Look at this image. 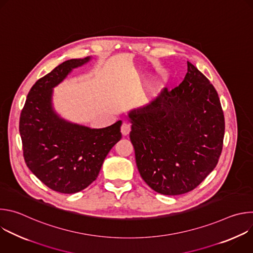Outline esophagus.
<instances>
[{
  "label": "esophagus",
  "instance_id": "1",
  "mask_svg": "<svg viewBox=\"0 0 253 253\" xmlns=\"http://www.w3.org/2000/svg\"><path fill=\"white\" fill-rule=\"evenodd\" d=\"M130 131H131V125L129 123H127V122H123V124L121 126L122 134L124 136H126V135H128L130 133Z\"/></svg>",
  "mask_w": 253,
  "mask_h": 253
}]
</instances>
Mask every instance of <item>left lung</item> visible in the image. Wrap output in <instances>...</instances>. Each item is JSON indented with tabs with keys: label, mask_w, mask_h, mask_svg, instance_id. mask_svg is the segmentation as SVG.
<instances>
[{
	"label": "left lung",
	"mask_w": 253,
	"mask_h": 253,
	"mask_svg": "<svg viewBox=\"0 0 253 253\" xmlns=\"http://www.w3.org/2000/svg\"><path fill=\"white\" fill-rule=\"evenodd\" d=\"M141 177L153 190L180 195L197 187L222 151L224 116L218 94L190 62L178 87L163 88L128 113Z\"/></svg>",
	"instance_id": "1"
}]
</instances>
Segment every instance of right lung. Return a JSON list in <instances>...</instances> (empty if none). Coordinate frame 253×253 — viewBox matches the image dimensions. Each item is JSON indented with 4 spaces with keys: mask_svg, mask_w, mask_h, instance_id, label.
I'll use <instances>...</instances> for the list:
<instances>
[{
    "mask_svg": "<svg viewBox=\"0 0 253 253\" xmlns=\"http://www.w3.org/2000/svg\"><path fill=\"white\" fill-rule=\"evenodd\" d=\"M92 57L63 62L31 88L20 117L24 158L29 169L52 190L72 194L95 181L106 156L121 139L119 120L90 128L61 117L53 105L54 88Z\"/></svg>",
    "mask_w": 253,
    "mask_h": 253,
    "instance_id": "right-lung-1",
    "label": "right lung"
}]
</instances>
